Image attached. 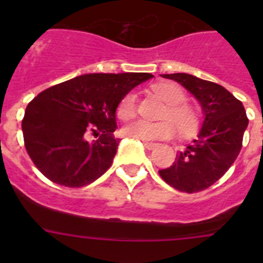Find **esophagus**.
<instances>
[{
  "label": "esophagus",
  "instance_id": "esophagus-1",
  "mask_svg": "<svg viewBox=\"0 0 263 263\" xmlns=\"http://www.w3.org/2000/svg\"><path fill=\"white\" fill-rule=\"evenodd\" d=\"M143 145H145V147L147 148V150H154V148L157 147V143L147 142V141H143Z\"/></svg>",
  "mask_w": 263,
  "mask_h": 263
}]
</instances>
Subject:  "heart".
<instances>
[{"label":"heart","mask_w":263,"mask_h":263,"mask_svg":"<svg viewBox=\"0 0 263 263\" xmlns=\"http://www.w3.org/2000/svg\"><path fill=\"white\" fill-rule=\"evenodd\" d=\"M154 92L167 104V110L163 118L173 120L180 134H190L196 126V116L194 110L183 105L185 103V95L178 85L171 83H162L154 87ZM136 93L129 92L120 101L117 116L121 120H127L136 111ZM169 121L162 122H148L145 120L132 121L122 127V134L129 138L142 139V141H158L167 139L174 136V125Z\"/></svg>","instance_id":"obj_1"}]
</instances>
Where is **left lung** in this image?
I'll return each mask as SVG.
<instances>
[{"label":"left lung","instance_id":"1","mask_svg":"<svg viewBox=\"0 0 263 263\" xmlns=\"http://www.w3.org/2000/svg\"><path fill=\"white\" fill-rule=\"evenodd\" d=\"M185 88L199 101L203 122L191 145L176 155L168 168L159 170L164 182L179 191H203L221 178L242 147L249 120L245 108L221 85L188 73L162 75Z\"/></svg>","mask_w":263,"mask_h":263}]
</instances>
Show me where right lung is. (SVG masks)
I'll use <instances>...</instances> for the list:
<instances>
[{
  "mask_svg": "<svg viewBox=\"0 0 263 263\" xmlns=\"http://www.w3.org/2000/svg\"><path fill=\"white\" fill-rule=\"evenodd\" d=\"M152 78L146 72L87 73L41 92L22 121L25 146L36 168L51 182L72 188L99 179L121 141L113 136L118 104ZM90 134L99 138L88 141Z\"/></svg>",
  "mask_w": 263,
  "mask_h": 263,
  "instance_id": "obj_1",
  "label": "right lung"
}]
</instances>
